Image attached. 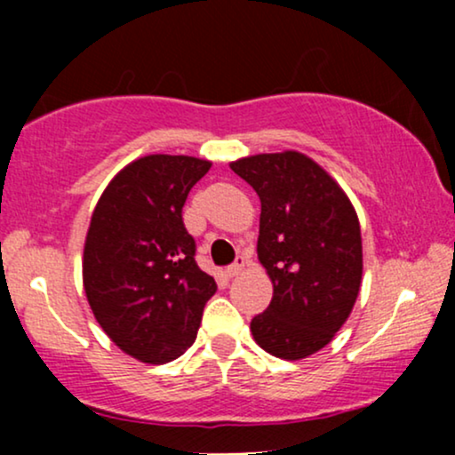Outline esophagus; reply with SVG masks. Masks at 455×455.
<instances>
[{
	"mask_svg": "<svg viewBox=\"0 0 455 455\" xmlns=\"http://www.w3.org/2000/svg\"><path fill=\"white\" fill-rule=\"evenodd\" d=\"M245 265H248V260H245V257H237V260H235L231 267H227L228 278H235V275L242 274V271L245 269Z\"/></svg>",
	"mask_w": 455,
	"mask_h": 455,
	"instance_id": "obj_1",
	"label": "esophagus"
}]
</instances>
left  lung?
Listing matches in <instances>:
<instances>
[{
    "label": "left lung",
    "instance_id": "left-lung-1",
    "mask_svg": "<svg viewBox=\"0 0 455 455\" xmlns=\"http://www.w3.org/2000/svg\"><path fill=\"white\" fill-rule=\"evenodd\" d=\"M257 190V254L274 297L250 323L254 342L297 362L325 348L351 316L363 274L362 228L351 198L301 151L231 162Z\"/></svg>",
    "mask_w": 455,
    "mask_h": 455
}]
</instances>
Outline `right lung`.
Returning <instances> with one entry per match:
<instances>
[{"label": "right lung", "instance_id": "right-lung-1", "mask_svg": "<svg viewBox=\"0 0 455 455\" xmlns=\"http://www.w3.org/2000/svg\"><path fill=\"white\" fill-rule=\"evenodd\" d=\"M210 169L195 156H143L108 181L93 207L83 289L115 347L143 363L184 355L216 293L181 220L188 192Z\"/></svg>", "mask_w": 455, "mask_h": 455}]
</instances>
